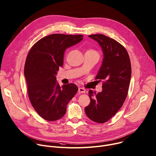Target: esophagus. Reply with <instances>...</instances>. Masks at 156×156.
<instances>
[{"mask_svg":"<svg viewBox=\"0 0 156 156\" xmlns=\"http://www.w3.org/2000/svg\"><path fill=\"white\" fill-rule=\"evenodd\" d=\"M78 91H79V93H85V92H86V90H85L84 88L79 87V88Z\"/></svg>","mask_w":156,"mask_h":156,"instance_id":"esophagus-1","label":"esophagus"}]
</instances>
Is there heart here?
Masks as SVG:
<instances>
[{"mask_svg":"<svg viewBox=\"0 0 156 156\" xmlns=\"http://www.w3.org/2000/svg\"><path fill=\"white\" fill-rule=\"evenodd\" d=\"M88 51H94V50H88Z\"/></svg>","mask_w":156,"mask_h":156,"instance_id":"b5f03b06","label":"heart"}]
</instances>
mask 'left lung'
Segmentation results:
<instances>
[{
  "label": "left lung",
  "instance_id": "left-lung-1",
  "mask_svg": "<svg viewBox=\"0 0 156 156\" xmlns=\"http://www.w3.org/2000/svg\"><path fill=\"white\" fill-rule=\"evenodd\" d=\"M102 48L103 60L96 79L103 81V90L93 93L89 90L90 104L85 108L92 121L103 123L112 118L121 108L128 94L132 68L129 54L117 41L102 34H90Z\"/></svg>",
  "mask_w": 156,
  "mask_h": 156
}]
</instances>
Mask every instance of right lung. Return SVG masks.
I'll return each mask as SVG.
<instances>
[{
	"instance_id": "add662e5",
	"label": "right lung",
	"mask_w": 156,
	"mask_h": 156,
	"mask_svg": "<svg viewBox=\"0 0 156 156\" xmlns=\"http://www.w3.org/2000/svg\"><path fill=\"white\" fill-rule=\"evenodd\" d=\"M82 39L80 34H50L36 42L27 54L24 66L27 94L36 112L46 120L53 122L62 118L69 102L77 92L74 84L60 87L56 75L63 66L66 50Z\"/></svg>"
}]
</instances>
